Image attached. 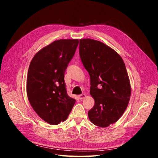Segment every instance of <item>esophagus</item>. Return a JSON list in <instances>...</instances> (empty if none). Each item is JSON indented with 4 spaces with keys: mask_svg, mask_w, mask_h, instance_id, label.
<instances>
[{
    "mask_svg": "<svg viewBox=\"0 0 158 158\" xmlns=\"http://www.w3.org/2000/svg\"><path fill=\"white\" fill-rule=\"evenodd\" d=\"M85 96H86V95H85V94H79V95L78 96V98H79L80 100H82V99H83V98H85Z\"/></svg>",
    "mask_w": 158,
    "mask_h": 158,
    "instance_id": "1",
    "label": "esophagus"
}]
</instances>
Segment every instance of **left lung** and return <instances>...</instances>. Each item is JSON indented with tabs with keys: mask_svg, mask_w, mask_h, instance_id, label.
<instances>
[{
	"mask_svg": "<svg viewBox=\"0 0 158 158\" xmlns=\"http://www.w3.org/2000/svg\"><path fill=\"white\" fill-rule=\"evenodd\" d=\"M79 56L90 75V94L94 99L89 118L95 125L108 127L121 118L129 102L131 90L125 65L115 50L93 39L79 40Z\"/></svg>",
	"mask_w": 158,
	"mask_h": 158,
	"instance_id": "1",
	"label": "left lung"
}]
</instances>
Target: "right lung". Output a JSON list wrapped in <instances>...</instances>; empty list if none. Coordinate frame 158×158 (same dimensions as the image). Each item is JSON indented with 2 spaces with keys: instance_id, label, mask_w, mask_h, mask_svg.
<instances>
[{
  "instance_id": "right-lung-1",
  "label": "right lung",
  "mask_w": 158,
  "mask_h": 158,
  "mask_svg": "<svg viewBox=\"0 0 158 158\" xmlns=\"http://www.w3.org/2000/svg\"><path fill=\"white\" fill-rule=\"evenodd\" d=\"M78 44V39L55 40L35 54L29 65V103L40 118L51 125L67 119L75 103L67 94L64 74Z\"/></svg>"
}]
</instances>
